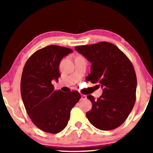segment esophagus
I'll list each match as a JSON object with an SVG mask.
<instances>
[{"instance_id": "esophagus-1", "label": "esophagus", "mask_w": 153, "mask_h": 153, "mask_svg": "<svg viewBox=\"0 0 153 153\" xmlns=\"http://www.w3.org/2000/svg\"><path fill=\"white\" fill-rule=\"evenodd\" d=\"M81 100H85L87 98V96L85 95H83V94H81Z\"/></svg>"}]
</instances>
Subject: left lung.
Wrapping results in <instances>:
<instances>
[{
    "mask_svg": "<svg viewBox=\"0 0 153 153\" xmlns=\"http://www.w3.org/2000/svg\"><path fill=\"white\" fill-rule=\"evenodd\" d=\"M74 49L92 63L85 80L103 88L97 99L87 96L92 102L87 118L101 130L117 128L127 118L135 104L137 81L132 63L118 47L107 42Z\"/></svg>",
    "mask_w": 153,
    "mask_h": 153,
    "instance_id": "1",
    "label": "left lung"
}]
</instances>
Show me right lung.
I'll return each instance as SVG.
<instances>
[{
    "mask_svg": "<svg viewBox=\"0 0 153 153\" xmlns=\"http://www.w3.org/2000/svg\"><path fill=\"white\" fill-rule=\"evenodd\" d=\"M73 51L49 45L35 51L27 60L21 79V94L33 124L45 132L57 134L67 126L70 111L81 98L78 91H55L52 80L60 76L59 65Z\"/></svg>",
    "mask_w": 153,
    "mask_h": 153,
    "instance_id": "1",
    "label": "right lung"
}]
</instances>
